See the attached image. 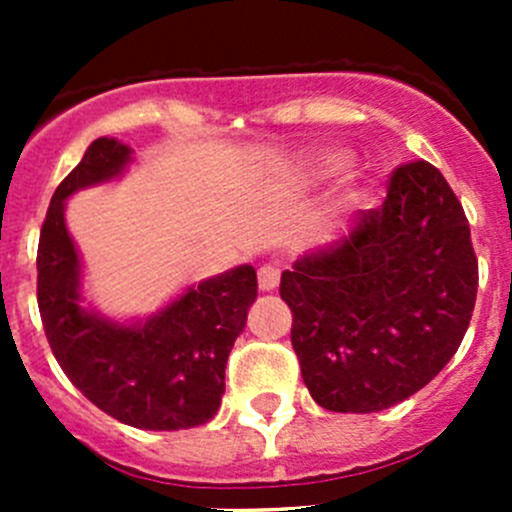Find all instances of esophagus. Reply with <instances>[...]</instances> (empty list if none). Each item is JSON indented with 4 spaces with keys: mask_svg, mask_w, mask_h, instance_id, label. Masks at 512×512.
Listing matches in <instances>:
<instances>
[{
    "mask_svg": "<svg viewBox=\"0 0 512 512\" xmlns=\"http://www.w3.org/2000/svg\"><path fill=\"white\" fill-rule=\"evenodd\" d=\"M257 285H260L262 292H275L277 285H280V270L275 265H262L257 270Z\"/></svg>",
    "mask_w": 512,
    "mask_h": 512,
    "instance_id": "esophagus-1",
    "label": "esophagus"
}]
</instances>
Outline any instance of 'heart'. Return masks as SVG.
I'll use <instances>...</instances> for the list:
<instances>
[{"instance_id":"obj_1","label":"heart","mask_w":512,"mask_h":512,"mask_svg":"<svg viewBox=\"0 0 512 512\" xmlns=\"http://www.w3.org/2000/svg\"><path fill=\"white\" fill-rule=\"evenodd\" d=\"M349 165V153L342 148H319V151L307 153L299 160H294L292 165L285 170V183L294 190H309L317 188V185L327 183L329 178L342 173ZM371 178L364 170H352V173L344 175V180L339 183L337 195H334V208L337 210H349V208H361L371 200Z\"/></svg>"}]
</instances>
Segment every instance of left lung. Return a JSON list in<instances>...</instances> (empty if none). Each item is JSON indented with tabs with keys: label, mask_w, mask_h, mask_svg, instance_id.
Masks as SVG:
<instances>
[{
	"label": "left lung",
	"mask_w": 512,
	"mask_h": 512,
	"mask_svg": "<svg viewBox=\"0 0 512 512\" xmlns=\"http://www.w3.org/2000/svg\"><path fill=\"white\" fill-rule=\"evenodd\" d=\"M478 292L466 213L426 160L401 165L381 208L282 272L292 347L322 409L374 414L458 352Z\"/></svg>",
	"instance_id": "obj_1"
}]
</instances>
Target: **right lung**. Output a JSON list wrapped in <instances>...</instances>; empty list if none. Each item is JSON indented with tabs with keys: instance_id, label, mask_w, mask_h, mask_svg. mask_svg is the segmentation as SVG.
Wrapping results in <instances>:
<instances>
[{
	"instance_id": "add662e5",
	"label": "right lung",
	"mask_w": 512,
	"mask_h": 512,
	"mask_svg": "<svg viewBox=\"0 0 512 512\" xmlns=\"http://www.w3.org/2000/svg\"><path fill=\"white\" fill-rule=\"evenodd\" d=\"M133 160L128 143L96 138L56 188L36 255L41 322L71 384L108 416L143 431L203 426L223 401L227 356L257 299V272L230 267L143 317H108L94 307L66 203L81 190L121 180Z\"/></svg>"
}]
</instances>
